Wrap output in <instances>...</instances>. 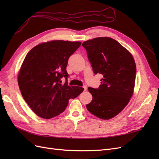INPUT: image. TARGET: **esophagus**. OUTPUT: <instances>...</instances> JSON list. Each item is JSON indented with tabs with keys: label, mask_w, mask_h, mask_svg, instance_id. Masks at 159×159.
<instances>
[{
	"label": "esophagus",
	"mask_w": 159,
	"mask_h": 159,
	"mask_svg": "<svg viewBox=\"0 0 159 159\" xmlns=\"http://www.w3.org/2000/svg\"><path fill=\"white\" fill-rule=\"evenodd\" d=\"M83 88H84V91L87 90V86H86V85H84Z\"/></svg>",
	"instance_id": "obj_1"
}]
</instances>
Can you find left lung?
<instances>
[{"mask_svg":"<svg viewBox=\"0 0 159 159\" xmlns=\"http://www.w3.org/2000/svg\"><path fill=\"white\" fill-rule=\"evenodd\" d=\"M82 46L94 74L103 76L98 88H88L93 99L86 107L100 119H111L125 107L132 97L135 62L131 53L111 38H93L83 42Z\"/></svg>","mask_w":159,"mask_h":159,"instance_id":"left-lung-1","label":"left lung"}]
</instances>
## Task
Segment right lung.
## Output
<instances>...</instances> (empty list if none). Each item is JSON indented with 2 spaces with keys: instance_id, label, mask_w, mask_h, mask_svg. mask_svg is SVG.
Wrapping results in <instances>:
<instances>
[{
  "instance_id": "right-lung-1",
  "label": "right lung",
  "mask_w": 159,
  "mask_h": 159,
  "mask_svg": "<svg viewBox=\"0 0 159 159\" xmlns=\"http://www.w3.org/2000/svg\"><path fill=\"white\" fill-rule=\"evenodd\" d=\"M81 42L54 40L38 44L28 53L19 71L18 84L24 99L38 116L50 119L64 111L70 99L84 88L69 85V57ZM66 81L61 84V79Z\"/></svg>"
}]
</instances>
